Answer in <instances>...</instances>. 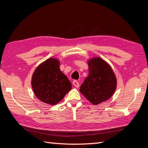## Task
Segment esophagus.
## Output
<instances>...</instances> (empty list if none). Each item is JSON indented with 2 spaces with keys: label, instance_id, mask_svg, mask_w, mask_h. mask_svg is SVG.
Returning <instances> with one entry per match:
<instances>
[{
  "label": "esophagus",
  "instance_id": "esophagus-1",
  "mask_svg": "<svg viewBox=\"0 0 148 148\" xmlns=\"http://www.w3.org/2000/svg\"><path fill=\"white\" fill-rule=\"evenodd\" d=\"M73 84L74 85V86L76 87V88H78L79 84V83L77 82V81H73Z\"/></svg>",
  "mask_w": 148,
  "mask_h": 148
}]
</instances>
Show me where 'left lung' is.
<instances>
[{
	"instance_id": "1",
	"label": "left lung",
	"mask_w": 148,
	"mask_h": 148,
	"mask_svg": "<svg viewBox=\"0 0 148 148\" xmlns=\"http://www.w3.org/2000/svg\"><path fill=\"white\" fill-rule=\"evenodd\" d=\"M89 75L79 91L94 105L108 100L117 88V79L111 66L100 57L88 60Z\"/></svg>"
}]
</instances>
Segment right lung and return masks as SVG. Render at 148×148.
<instances>
[{
	"label": "right lung",
	"instance_id": "right-lung-1",
	"mask_svg": "<svg viewBox=\"0 0 148 148\" xmlns=\"http://www.w3.org/2000/svg\"><path fill=\"white\" fill-rule=\"evenodd\" d=\"M35 96L42 102L50 105L59 102L71 89L70 80L60 70V62L50 58L40 64L31 79Z\"/></svg>",
	"mask_w": 148,
	"mask_h": 148
}]
</instances>
